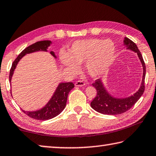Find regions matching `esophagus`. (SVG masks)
<instances>
[{
	"mask_svg": "<svg viewBox=\"0 0 156 156\" xmlns=\"http://www.w3.org/2000/svg\"><path fill=\"white\" fill-rule=\"evenodd\" d=\"M84 85H85V83L80 80L76 81L75 83V86H76V87H83Z\"/></svg>",
	"mask_w": 156,
	"mask_h": 156,
	"instance_id": "1",
	"label": "esophagus"
}]
</instances>
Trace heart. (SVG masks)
Masks as SVG:
<instances>
[{
  "label": "heart",
  "mask_w": 156,
  "mask_h": 156,
  "mask_svg": "<svg viewBox=\"0 0 156 156\" xmlns=\"http://www.w3.org/2000/svg\"><path fill=\"white\" fill-rule=\"evenodd\" d=\"M116 48L112 41L99 39H87L76 41L69 49V54L62 51L61 63L73 73L77 72V64L85 62L87 72L92 77L105 71L112 63Z\"/></svg>",
  "instance_id": "b5f03b06"
}]
</instances>
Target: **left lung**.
Returning <instances> with one entry per match:
<instances>
[{"mask_svg": "<svg viewBox=\"0 0 156 156\" xmlns=\"http://www.w3.org/2000/svg\"><path fill=\"white\" fill-rule=\"evenodd\" d=\"M124 44L127 47V49H130L137 53L138 57L143 66V78L141 86L137 92L128 98H117L111 96L103 86L101 79L98 78L92 83V85L96 90V96L91 102V107L95 110L96 112L103 114V115H120L130 110L136 102L140 99L144 91L145 85V76H146V66L144 61L143 60L142 54L138 49L136 44L130 40V39L125 37L123 40Z\"/></svg>", "mask_w": 156, "mask_h": 156, "instance_id": "1", "label": "left lung"}]
</instances>
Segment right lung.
Listing matches in <instances>:
<instances>
[{
    "mask_svg": "<svg viewBox=\"0 0 156 156\" xmlns=\"http://www.w3.org/2000/svg\"><path fill=\"white\" fill-rule=\"evenodd\" d=\"M51 43V41L45 40L40 41L34 43L32 45L29 46L24 49V50L19 54L18 57L14 60L12 63V67L9 71V82H11V78L13 75L14 71L18 64L19 61L23 58V57L28 53H31L35 51H47V48L50 46ZM51 54L53 57L56 58L55 53L53 51L51 52ZM74 87V84L73 83H60L57 87V90L54 93L53 96H52L51 100L48 103L44 106L43 108L37 111L34 112H23L32 119L37 120H48L56 117L62 111L65 109L69 92Z\"/></svg>",
    "mask_w": 156,
    "mask_h": 156,
    "instance_id": "right-lung-1",
    "label": "right lung"
}]
</instances>
